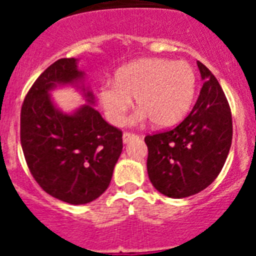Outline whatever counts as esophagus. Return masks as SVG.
<instances>
[{
	"mask_svg": "<svg viewBox=\"0 0 256 256\" xmlns=\"http://www.w3.org/2000/svg\"><path fill=\"white\" fill-rule=\"evenodd\" d=\"M136 138H140L138 134H136V133H130V132H124L123 133V142L124 144H128L130 141Z\"/></svg>",
	"mask_w": 256,
	"mask_h": 256,
	"instance_id": "1",
	"label": "esophagus"
}]
</instances>
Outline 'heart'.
I'll return each mask as SVG.
<instances>
[{
	"instance_id": "heart-1",
	"label": "heart",
	"mask_w": 256,
	"mask_h": 256,
	"mask_svg": "<svg viewBox=\"0 0 256 256\" xmlns=\"http://www.w3.org/2000/svg\"><path fill=\"white\" fill-rule=\"evenodd\" d=\"M198 74L184 60L141 58L120 68L114 82L101 86L98 98L108 119L115 126L126 122L136 97L141 108L136 119L150 118L155 126H170L186 116L195 98Z\"/></svg>"
}]
</instances>
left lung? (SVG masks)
I'll use <instances>...</instances> for the list:
<instances>
[{
  "label": "left lung",
  "mask_w": 256,
  "mask_h": 256,
  "mask_svg": "<svg viewBox=\"0 0 256 256\" xmlns=\"http://www.w3.org/2000/svg\"><path fill=\"white\" fill-rule=\"evenodd\" d=\"M200 96L177 126L144 137L148 173L152 186L173 198L206 188L220 173L232 144V114L216 78L202 62Z\"/></svg>",
  "instance_id": "1"
}]
</instances>
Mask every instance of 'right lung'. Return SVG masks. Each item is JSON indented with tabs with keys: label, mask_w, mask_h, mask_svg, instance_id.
Returning a JSON list of instances; mask_svg holds the SVG:
<instances>
[{
	"label": "right lung",
	"mask_w": 256,
	"mask_h": 256,
	"mask_svg": "<svg viewBox=\"0 0 256 256\" xmlns=\"http://www.w3.org/2000/svg\"><path fill=\"white\" fill-rule=\"evenodd\" d=\"M74 58H60L40 74L20 112V142L29 172L48 195L68 204L91 202L102 195L123 148V132L91 105L73 115L54 106L48 91L82 78ZM88 102H94L87 92Z\"/></svg>",
	"instance_id": "add662e5"
}]
</instances>
